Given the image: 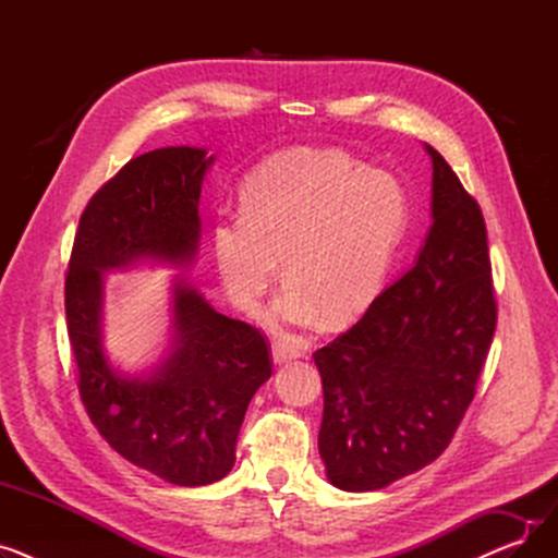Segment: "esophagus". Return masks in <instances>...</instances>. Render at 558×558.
<instances>
[{
  "label": "esophagus",
  "mask_w": 558,
  "mask_h": 558,
  "mask_svg": "<svg viewBox=\"0 0 558 558\" xmlns=\"http://www.w3.org/2000/svg\"><path fill=\"white\" fill-rule=\"evenodd\" d=\"M271 355H274V362H276V364H287V362H291V360H296L301 353H299L296 348H291V345H287V343H282V341H276L274 348H271Z\"/></svg>",
  "instance_id": "34e87169"
}]
</instances>
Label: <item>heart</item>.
I'll list each match as a JSON object with an SVG mask.
<instances>
[{
	"mask_svg": "<svg viewBox=\"0 0 558 558\" xmlns=\"http://www.w3.org/2000/svg\"><path fill=\"white\" fill-rule=\"evenodd\" d=\"M409 223V194L389 171L339 149H289L257 165L242 210L221 208L213 246L228 296L253 310L280 271L284 324L362 314L383 289Z\"/></svg>",
	"mask_w": 558,
	"mask_h": 558,
	"instance_id": "heart-1",
	"label": "heart"
}]
</instances>
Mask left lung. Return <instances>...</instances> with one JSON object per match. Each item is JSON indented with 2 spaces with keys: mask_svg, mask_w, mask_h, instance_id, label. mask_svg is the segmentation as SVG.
<instances>
[{
  "mask_svg": "<svg viewBox=\"0 0 558 558\" xmlns=\"http://www.w3.org/2000/svg\"><path fill=\"white\" fill-rule=\"evenodd\" d=\"M432 228L414 269L312 355L324 379L318 452L330 484L364 493L450 446L497 324L486 223L429 144Z\"/></svg>",
  "mask_w": 558,
  "mask_h": 558,
  "instance_id": "8db88e82",
  "label": "left lung"
}]
</instances>
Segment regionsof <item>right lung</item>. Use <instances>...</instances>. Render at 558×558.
<instances>
[{
    "label": "right lung",
    "instance_id": "add662e5",
    "mask_svg": "<svg viewBox=\"0 0 558 558\" xmlns=\"http://www.w3.org/2000/svg\"><path fill=\"white\" fill-rule=\"evenodd\" d=\"M213 160L196 146L129 160L85 205L65 276L68 335L87 416L114 452L175 486H205L230 473L246 407L271 377L267 339L175 276L169 355L149 375H124L104 350V276L142 259L187 267Z\"/></svg>",
    "mask_w": 558,
    "mask_h": 558
}]
</instances>
